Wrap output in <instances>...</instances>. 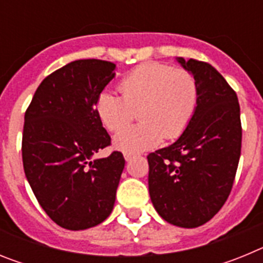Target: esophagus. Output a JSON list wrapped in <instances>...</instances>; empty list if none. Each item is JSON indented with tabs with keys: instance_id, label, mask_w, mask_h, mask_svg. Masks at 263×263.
Wrapping results in <instances>:
<instances>
[{
	"instance_id": "34e87169",
	"label": "esophagus",
	"mask_w": 263,
	"mask_h": 263,
	"mask_svg": "<svg viewBox=\"0 0 263 263\" xmlns=\"http://www.w3.org/2000/svg\"><path fill=\"white\" fill-rule=\"evenodd\" d=\"M124 158H125V160H126V162H129V160L133 159V154H126V153H125Z\"/></svg>"
}]
</instances>
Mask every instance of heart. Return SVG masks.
Wrapping results in <instances>:
<instances>
[{
    "label": "heart",
    "mask_w": 263,
    "mask_h": 263,
    "mask_svg": "<svg viewBox=\"0 0 263 263\" xmlns=\"http://www.w3.org/2000/svg\"><path fill=\"white\" fill-rule=\"evenodd\" d=\"M121 96L103 90L97 96L96 113L104 126L117 132L133 118L141 122L124 128L113 138L117 150L137 154L157 147L164 139H175L184 133L196 113L199 84L184 68L147 63L137 67L120 83Z\"/></svg>",
    "instance_id": "obj_1"
}]
</instances>
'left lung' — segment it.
I'll return each mask as SVG.
<instances>
[{"instance_id":"8db88e82","label":"left lung","mask_w":263,"mask_h":263,"mask_svg":"<svg viewBox=\"0 0 263 263\" xmlns=\"http://www.w3.org/2000/svg\"><path fill=\"white\" fill-rule=\"evenodd\" d=\"M176 60L196 78L199 104L184 133L147 155L148 192L163 220L196 228L221 210L233 187L242 139L240 104L211 64Z\"/></svg>"}]
</instances>
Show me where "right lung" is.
I'll list each match as a JSON object with an SVG mask.
<instances>
[{"instance_id": "right-lung-1", "label": "right lung", "mask_w": 263, "mask_h": 263, "mask_svg": "<svg viewBox=\"0 0 263 263\" xmlns=\"http://www.w3.org/2000/svg\"><path fill=\"white\" fill-rule=\"evenodd\" d=\"M115 69L106 60L68 63L42 81L25 113V175L51 220L69 231L101 224L115 206L124 157L93 159L110 145L95 105Z\"/></svg>"}]
</instances>
